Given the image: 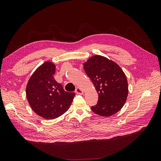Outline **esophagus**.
<instances>
[{"instance_id":"34e87169","label":"esophagus","mask_w":161,"mask_h":161,"mask_svg":"<svg viewBox=\"0 0 161 161\" xmlns=\"http://www.w3.org/2000/svg\"><path fill=\"white\" fill-rule=\"evenodd\" d=\"M75 92H76V93L78 95H83L84 94L83 90H82L81 88H80V87H77V88L76 89Z\"/></svg>"}]
</instances>
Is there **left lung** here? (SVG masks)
<instances>
[{
  "mask_svg": "<svg viewBox=\"0 0 161 161\" xmlns=\"http://www.w3.org/2000/svg\"><path fill=\"white\" fill-rule=\"evenodd\" d=\"M83 68L99 96L97 105L91 107L92 111L105 117L118 112L128 95L127 78L122 69L115 62L100 55L91 57Z\"/></svg>",
  "mask_w": 161,
  "mask_h": 161,
  "instance_id": "8db88e82",
  "label": "left lung"
}]
</instances>
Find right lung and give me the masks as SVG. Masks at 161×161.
<instances>
[{
  "label": "right lung",
  "mask_w": 161,
  "mask_h": 161,
  "mask_svg": "<svg viewBox=\"0 0 161 161\" xmlns=\"http://www.w3.org/2000/svg\"><path fill=\"white\" fill-rule=\"evenodd\" d=\"M56 65L47 61L35 70L26 86V97L35 113L46 119L58 118L69 109L75 96L66 92L53 78Z\"/></svg>",
  "instance_id": "obj_1"
}]
</instances>
